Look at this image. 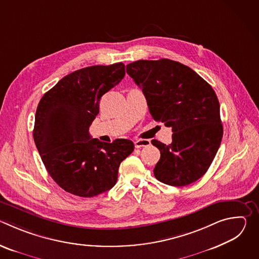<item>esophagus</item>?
<instances>
[{"mask_svg":"<svg viewBox=\"0 0 259 259\" xmlns=\"http://www.w3.org/2000/svg\"><path fill=\"white\" fill-rule=\"evenodd\" d=\"M151 144V141L149 139H136L134 142V145L136 149H140L143 146H149Z\"/></svg>","mask_w":259,"mask_h":259,"instance_id":"34e87169","label":"esophagus"}]
</instances>
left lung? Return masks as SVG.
Wrapping results in <instances>:
<instances>
[{
  "label": "left lung",
  "mask_w": 259,
  "mask_h": 259,
  "mask_svg": "<svg viewBox=\"0 0 259 259\" xmlns=\"http://www.w3.org/2000/svg\"><path fill=\"white\" fill-rule=\"evenodd\" d=\"M126 71L141 88L155 121L172 128V142L152 140L161 158L154 174L172 187L201 178L210 167L224 134L212 87L191 67L170 59L137 60Z\"/></svg>",
  "instance_id": "1"
}]
</instances>
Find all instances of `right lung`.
<instances>
[{"label": "right lung", "instance_id": "add662e5", "mask_svg": "<svg viewBox=\"0 0 259 259\" xmlns=\"http://www.w3.org/2000/svg\"><path fill=\"white\" fill-rule=\"evenodd\" d=\"M125 76V64L72 71L46 92L36 107L33 140L52 179L65 192L92 198L112 189L120 164L134 150L128 139L91 138L89 127L103 94Z\"/></svg>", "mask_w": 259, "mask_h": 259}]
</instances>
